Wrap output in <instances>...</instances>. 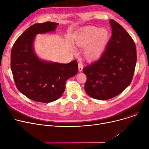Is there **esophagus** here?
<instances>
[{
	"label": "esophagus",
	"mask_w": 149,
	"mask_h": 149,
	"mask_svg": "<svg viewBox=\"0 0 149 149\" xmlns=\"http://www.w3.org/2000/svg\"><path fill=\"white\" fill-rule=\"evenodd\" d=\"M83 68V65L82 63H81V62L79 63V70L80 72L82 71Z\"/></svg>",
	"instance_id": "esophagus-1"
}]
</instances>
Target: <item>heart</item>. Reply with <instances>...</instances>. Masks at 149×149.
I'll return each mask as SVG.
<instances>
[{
	"label": "heart",
	"mask_w": 149,
	"mask_h": 149,
	"mask_svg": "<svg viewBox=\"0 0 149 149\" xmlns=\"http://www.w3.org/2000/svg\"><path fill=\"white\" fill-rule=\"evenodd\" d=\"M110 36V33L106 28L89 26L84 29L76 37L75 43L77 46L86 48L85 57L89 61H93L102 56Z\"/></svg>",
	"instance_id": "heart-1"
}]
</instances>
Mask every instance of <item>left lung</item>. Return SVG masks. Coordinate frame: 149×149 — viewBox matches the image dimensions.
<instances>
[{"label":"left lung","instance_id":"8db88e82","mask_svg":"<svg viewBox=\"0 0 149 149\" xmlns=\"http://www.w3.org/2000/svg\"><path fill=\"white\" fill-rule=\"evenodd\" d=\"M112 36L96 61L83 68L86 92L92 98L106 100L130 85L136 63V48L131 36L118 22L110 20Z\"/></svg>","mask_w":149,"mask_h":149}]
</instances>
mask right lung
<instances>
[{"instance_id": "1", "label": "right lung", "mask_w": 149, "mask_h": 149, "mask_svg": "<svg viewBox=\"0 0 149 149\" xmlns=\"http://www.w3.org/2000/svg\"><path fill=\"white\" fill-rule=\"evenodd\" d=\"M58 23L46 22L29 27L14 43L11 52V69L17 89L37 102L50 103L58 99L65 90L66 81L75 75L78 63L44 61L36 55L33 42L36 35L56 29Z\"/></svg>"}]
</instances>
